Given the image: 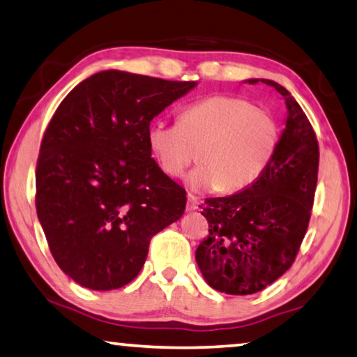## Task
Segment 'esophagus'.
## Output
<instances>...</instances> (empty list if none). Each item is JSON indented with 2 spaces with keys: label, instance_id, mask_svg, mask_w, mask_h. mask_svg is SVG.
I'll list each match as a JSON object with an SVG mask.
<instances>
[{
  "label": "esophagus",
  "instance_id": "34e87169",
  "mask_svg": "<svg viewBox=\"0 0 357 357\" xmlns=\"http://www.w3.org/2000/svg\"><path fill=\"white\" fill-rule=\"evenodd\" d=\"M199 209V202H197L193 196H188V202H186V212H196Z\"/></svg>",
  "mask_w": 357,
  "mask_h": 357
}]
</instances>
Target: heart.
Here are the masks:
<instances>
[{
	"label": "heart",
	"mask_w": 357,
	"mask_h": 357,
	"mask_svg": "<svg viewBox=\"0 0 357 357\" xmlns=\"http://www.w3.org/2000/svg\"><path fill=\"white\" fill-rule=\"evenodd\" d=\"M148 146L169 177L183 175L193 193L220 190L238 193L260 178L273 161L281 129L271 112L234 96H211L191 103L177 124L155 121L146 132Z\"/></svg>",
	"instance_id": "1"
}]
</instances>
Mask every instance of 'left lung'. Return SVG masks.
<instances>
[{
    "mask_svg": "<svg viewBox=\"0 0 357 357\" xmlns=\"http://www.w3.org/2000/svg\"><path fill=\"white\" fill-rule=\"evenodd\" d=\"M257 83V79H249ZM284 97L286 129L270 166L257 182L201 206L209 234L196 249L202 276L218 292H260L286 273L308 229L319 169L314 129L290 92L261 79Z\"/></svg>",
    "mask_w": 357,
    "mask_h": 357,
    "instance_id": "left-lung-1",
    "label": "left lung"
}]
</instances>
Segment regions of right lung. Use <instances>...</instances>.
<instances>
[{
  "instance_id": "1",
  "label": "right lung",
  "mask_w": 357,
  "mask_h": 357,
  "mask_svg": "<svg viewBox=\"0 0 357 357\" xmlns=\"http://www.w3.org/2000/svg\"><path fill=\"white\" fill-rule=\"evenodd\" d=\"M195 86L100 71L52 114L36 162V213L54 260L83 287L129 284L153 236L183 215L186 191L153 160L146 132Z\"/></svg>"
}]
</instances>
